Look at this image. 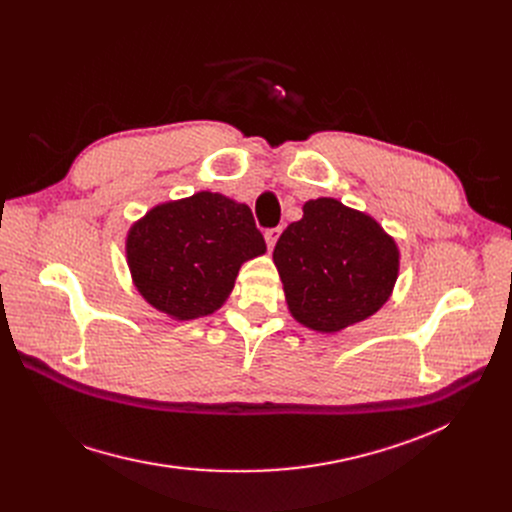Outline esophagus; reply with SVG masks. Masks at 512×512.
I'll use <instances>...</instances> for the list:
<instances>
[{
    "instance_id": "esophagus-1",
    "label": "esophagus",
    "mask_w": 512,
    "mask_h": 512,
    "mask_svg": "<svg viewBox=\"0 0 512 512\" xmlns=\"http://www.w3.org/2000/svg\"><path fill=\"white\" fill-rule=\"evenodd\" d=\"M280 232H282L280 228H270V230H265V242H267V247L274 249V245H276V240H278Z\"/></svg>"
}]
</instances>
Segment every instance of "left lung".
Returning a JSON list of instances; mask_svg holds the SVG:
<instances>
[{
    "instance_id": "left-lung-1",
    "label": "left lung",
    "mask_w": 512,
    "mask_h": 512,
    "mask_svg": "<svg viewBox=\"0 0 512 512\" xmlns=\"http://www.w3.org/2000/svg\"><path fill=\"white\" fill-rule=\"evenodd\" d=\"M274 263L299 324L340 332L378 311L398 276L392 236L369 215L321 197L276 242Z\"/></svg>"
}]
</instances>
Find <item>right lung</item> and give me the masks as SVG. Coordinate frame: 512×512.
Here are the masks:
<instances>
[{
    "instance_id": "1",
    "label": "right lung",
    "mask_w": 512,
    "mask_h": 512,
    "mask_svg": "<svg viewBox=\"0 0 512 512\" xmlns=\"http://www.w3.org/2000/svg\"><path fill=\"white\" fill-rule=\"evenodd\" d=\"M263 253L249 205L207 191L153 207L126 238L134 286L174 319L220 309L240 265Z\"/></svg>"
}]
</instances>
